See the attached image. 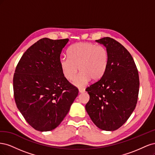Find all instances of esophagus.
<instances>
[{"label":"esophagus","mask_w":155,"mask_h":155,"mask_svg":"<svg viewBox=\"0 0 155 155\" xmlns=\"http://www.w3.org/2000/svg\"><path fill=\"white\" fill-rule=\"evenodd\" d=\"M79 92L80 93H83V92H85V89L83 88H79Z\"/></svg>","instance_id":"1"}]
</instances>
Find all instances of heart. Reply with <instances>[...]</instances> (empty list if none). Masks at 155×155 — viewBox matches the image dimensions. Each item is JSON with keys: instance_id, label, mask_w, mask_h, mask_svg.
<instances>
[{"instance_id": "obj_1", "label": "heart", "mask_w": 155, "mask_h": 155, "mask_svg": "<svg viewBox=\"0 0 155 155\" xmlns=\"http://www.w3.org/2000/svg\"><path fill=\"white\" fill-rule=\"evenodd\" d=\"M68 58L60 59V67L64 77L73 81L78 87H85L92 80H98L104 74L108 64V53L102 46L81 42L72 45L68 50Z\"/></svg>"}]
</instances>
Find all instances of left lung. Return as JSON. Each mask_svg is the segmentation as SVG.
Returning a JSON list of instances; mask_svg holds the SVG:
<instances>
[{"label": "left lung", "instance_id": "obj_1", "mask_svg": "<svg viewBox=\"0 0 155 155\" xmlns=\"http://www.w3.org/2000/svg\"><path fill=\"white\" fill-rule=\"evenodd\" d=\"M96 41L106 48L108 64L100 80L86 88L90 100L85 109L98 128L115 130L126 122L137 105L138 72L130 54L118 41L108 37Z\"/></svg>", "mask_w": 155, "mask_h": 155}]
</instances>
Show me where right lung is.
I'll list each match as a JSON object with an SVG mask.
<instances>
[{
	"instance_id": "add662e5",
	"label": "right lung",
	"mask_w": 155,
	"mask_h": 155,
	"mask_svg": "<svg viewBox=\"0 0 155 155\" xmlns=\"http://www.w3.org/2000/svg\"><path fill=\"white\" fill-rule=\"evenodd\" d=\"M69 39L43 38L22 55L13 76L16 105L33 128L55 129L68 114L78 89L64 77L60 55Z\"/></svg>"
}]
</instances>
